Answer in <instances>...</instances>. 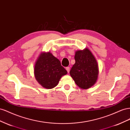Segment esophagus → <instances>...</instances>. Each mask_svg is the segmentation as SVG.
Listing matches in <instances>:
<instances>
[{"instance_id": "34e87169", "label": "esophagus", "mask_w": 130, "mask_h": 130, "mask_svg": "<svg viewBox=\"0 0 130 130\" xmlns=\"http://www.w3.org/2000/svg\"><path fill=\"white\" fill-rule=\"evenodd\" d=\"M66 71H68V72L69 73V72H70V68H69V67L66 68Z\"/></svg>"}]
</instances>
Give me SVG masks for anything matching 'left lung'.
Segmentation results:
<instances>
[{
  "label": "left lung",
  "mask_w": 130,
  "mask_h": 130,
  "mask_svg": "<svg viewBox=\"0 0 130 130\" xmlns=\"http://www.w3.org/2000/svg\"><path fill=\"white\" fill-rule=\"evenodd\" d=\"M75 64L70 71L72 79L82 89H87L96 83L99 76V65L91 52L87 48L75 52Z\"/></svg>",
  "instance_id": "obj_1"
}]
</instances>
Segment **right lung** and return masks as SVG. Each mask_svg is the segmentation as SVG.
I'll return each instance as SVG.
<instances>
[{"instance_id": "add662e5", "label": "right lung", "mask_w": 130, "mask_h": 130, "mask_svg": "<svg viewBox=\"0 0 130 130\" xmlns=\"http://www.w3.org/2000/svg\"><path fill=\"white\" fill-rule=\"evenodd\" d=\"M34 73L37 82L42 87L51 89L56 87L62 76L68 72L60 61L50 52H41L35 63Z\"/></svg>"}]
</instances>
